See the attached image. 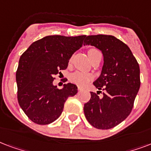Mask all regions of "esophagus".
<instances>
[{
	"instance_id": "esophagus-1",
	"label": "esophagus",
	"mask_w": 151,
	"mask_h": 151,
	"mask_svg": "<svg viewBox=\"0 0 151 151\" xmlns=\"http://www.w3.org/2000/svg\"><path fill=\"white\" fill-rule=\"evenodd\" d=\"M82 90H83V88H82V87H80V86H78V91H81Z\"/></svg>"
}]
</instances>
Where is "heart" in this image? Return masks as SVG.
I'll use <instances>...</instances> for the list:
<instances>
[{"instance_id":"b5f03b06","label":"heart","mask_w":151,"mask_h":151,"mask_svg":"<svg viewBox=\"0 0 151 151\" xmlns=\"http://www.w3.org/2000/svg\"><path fill=\"white\" fill-rule=\"evenodd\" d=\"M88 56L89 58L92 60V58L95 56V55L101 53L99 52V50H94V49H91L88 50ZM92 79V75L90 73H86V72H73L72 74L70 75L69 76V80L73 83L76 84L78 86H86V84L88 83L89 82L91 81Z\"/></svg>"}]
</instances>
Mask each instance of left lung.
<instances>
[{"label": "left lung", "mask_w": 151, "mask_h": 151, "mask_svg": "<svg viewBox=\"0 0 151 151\" xmlns=\"http://www.w3.org/2000/svg\"><path fill=\"white\" fill-rule=\"evenodd\" d=\"M83 45L95 46L104 57L101 75L93 83L99 91L91 92L90 101L84 104V114L94 128H114L132 112L140 87L139 66L128 45L114 36H85ZM101 88L105 92L100 98Z\"/></svg>", "instance_id": "left-lung-1"}]
</instances>
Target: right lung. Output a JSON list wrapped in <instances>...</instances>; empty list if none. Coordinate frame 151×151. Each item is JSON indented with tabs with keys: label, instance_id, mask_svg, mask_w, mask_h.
I'll use <instances>...</instances> for the list:
<instances>
[{
	"label": "right lung",
	"instance_id": "right-lung-1",
	"mask_svg": "<svg viewBox=\"0 0 151 151\" xmlns=\"http://www.w3.org/2000/svg\"><path fill=\"white\" fill-rule=\"evenodd\" d=\"M86 35H50L36 41L21 55L16 71L17 99L28 118L49 124L59 117L68 97L76 94V85L57 89L54 76L67 68L72 54L82 47Z\"/></svg>",
	"mask_w": 151,
	"mask_h": 151
}]
</instances>
